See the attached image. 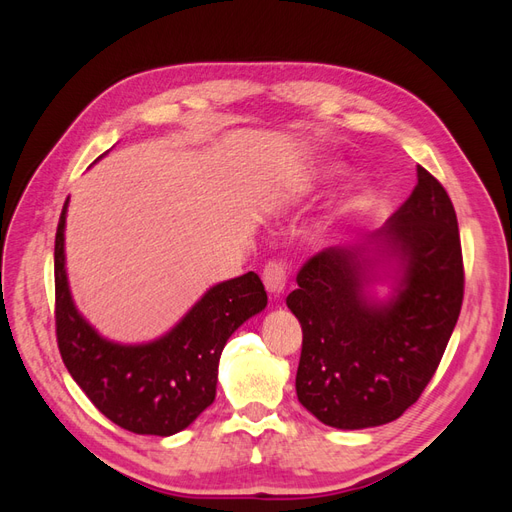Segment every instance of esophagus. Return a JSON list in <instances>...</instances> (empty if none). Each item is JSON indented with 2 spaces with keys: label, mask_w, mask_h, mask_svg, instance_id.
I'll use <instances>...</instances> for the list:
<instances>
[{
  "label": "esophagus",
  "mask_w": 512,
  "mask_h": 512,
  "mask_svg": "<svg viewBox=\"0 0 512 512\" xmlns=\"http://www.w3.org/2000/svg\"><path fill=\"white\" fill-rule=\"evenodd\" d=\"M262 282H265V288L273 294V297H280L288 282V267L284 262L271 260L265 267V271H262Z\"/></svg>",
  "instance_id": "1"
}]
</instances>
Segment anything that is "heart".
Segmentation results:
<instances>
[{"label": "heart", "instance_id": "heart-1", "mask_svg": "<svg viewBox=\"0 0 512 512\" xmlns=\"http://www.w3.org/2000/svg\"><path fill=\"white\" fill-rule=\"evenodd\" d=\"M339 175H342V166L335 164V162H324V164L316 166V168L312 170V175L307 177V188H318V185L331 183V181H335Z\"/></svg>", "mask_w": 512, "mask_h": 512}]
</instances>
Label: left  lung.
Instances as JSON below:
<instances>
[{
	"instance_id": "8db88e82",
	"label": "left lung",
	"mask_w": 512,
	"mask_h": 512,
	"mask_svg": "<svg viewBox=\"0 0 512 512\" xmlns=\"http://www.w3.org/2000/svg\"><path fill=\"white\" fill-rule=\"evenodd\" d=\"M418 183L378 232L327 247L286 299L303 329L297 397L320 423L365 429L391 423L436 374L463 301L457 215L423 166ZM380 281L392 297L380 302Z\"/></svg>"
}]
</instances>
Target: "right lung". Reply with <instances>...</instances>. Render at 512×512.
<instances>
[{
	"label": "right lung",
	"mask_w": 512,
	"mask_h": 512,
	"mask_svg": "<svg viewBox=\"0 0 512 512\" xmlns=\"http://www.w3.org/2000/svg\"><path fill=\"white\" fill-rule=\"evenodd\" d=\"M68 200L55 235V327L61 359L108 421L141 436H173L213 404L222 350L245 320L267 307L265 286L250 271L209 288L173 329L153 342H111L72 301L64 247Z\"/></svg>",
	"instance_id": "right-lung-1"
}]
</instances>
